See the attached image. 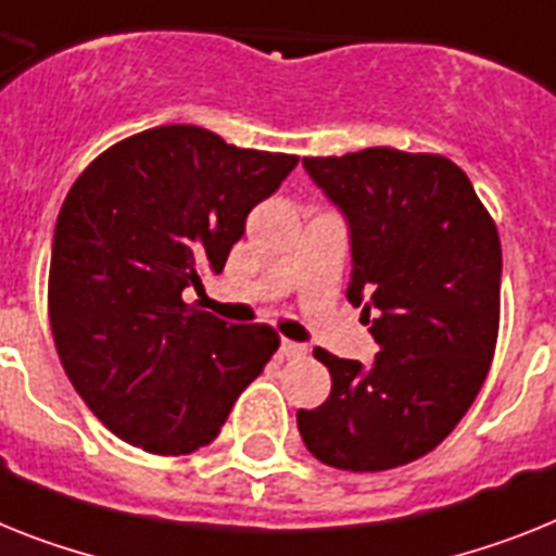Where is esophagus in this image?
Listing matches in <instances>:
<instances>
[{"instance_id": "34e87169", "label": "esophagus", "mask_w": 556, "mask_h": 556, "mask_svg": "<svg viewBox=\"0 0 556 556\" xmlns=\"http://www.w3.org/2000/svg\"><path fill=\"white\" fill-rule=\"evenodd\" d=\"M305 353H307L305 344L291 342V339H282V344H279V356L282 358H300V356H305Z\"/></svg>"}]
</instances>
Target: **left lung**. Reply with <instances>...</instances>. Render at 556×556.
Returning a JSON list of instances; mask_svg holds the SVG:
<instances>
[{
	"instance_id": "1",
	"label": "left lung",
	"mask_w": 556,
	"mask_h": 556,
	"mask_svg": "<svg viewBox=\"0 0 556 556\" xmlns=\"http://www.w3.org/2000/svg\"><path fill=\"white\" fill-rule=\"evenodd\" d=\"M348 214V300L379 344L370 370L325 348L328 401L300 409L316 460L384 472L435 450L478 399L501 330V237L460 166L432 152L372 147L305 157Z\"/></svg>"
}]
</instances>
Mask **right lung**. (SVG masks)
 I'll use <instances>...</instances> for the list:
<instances>
[{"label": "right lung", "mask_w": 556, "mask_h": 556, "mask_svg": "<svg viewBox=\"0 0 556 556\" xmlns=\"http://www.w3.org/2000/svg\"><path fill=\"white\" fill-rule=\"evenodd\" d=\"M296 161L166 124L112 143L67 191L50 330L70 384L121 441L152 455L208 446L277 353L274 328L226 325L184 291L220 274L251 208Z\"/></svg>", "instance_id": "right-lung-1"}]
</instances>
